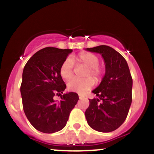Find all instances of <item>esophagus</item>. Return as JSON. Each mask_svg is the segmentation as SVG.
<instances>
[{"label":"esophagus","instance_id":"obj_1","mask_svg":"<svg viewBox=\"0 0 154 154\" xmlns=\"http://www.w3.org/2000/svg\"><path fill=\"white\" fill-rule=\"evenodd\" d=\"M79 98H80V99H83V96L81 95V94H79Z\"/></svg>","mask_w":154,"mask_h":154}]
</instances>
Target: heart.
Segmentation results:
<instances>
[{
    "label": "heart",
    "instance_id": "heart-1",
    "mask_svg": "<svg viewBox=\"0 0 154 154\" xmlns=\"http://www.w3.org/2000/svg\"><path fill=\"white\" fill-rule=\"evenodd\" d=\"M73 61L86 66L87 70L85 74V77H86L84 79H72L68 82V88L69 91L73 92L83 94L92 88L94 84V80L97 83L101 80L103 69L99 66L100 60L97 55L88 52H82L72 58L68 57L63 61L60 68V76L64 80H70L74 74Z\"/></svg>",
    "mask_w": 154,
    "mask_h": 154
}]
</instances>
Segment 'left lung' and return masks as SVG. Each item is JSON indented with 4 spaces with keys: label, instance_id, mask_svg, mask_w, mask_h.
<instances>
[{
    "label": "left lung",
    "instance_id": "obj_1",
    "mask_svg": "<svg viewBox=\"0 0 154 154\" xmlns=\"http://www.w3.org/2000/svg\"><path fill=\"white\" fill-rule=\"evenodd\" d=\"M86 51L101 54L106 69L101 83L92 91L97 98L89 99L85 112L87 122L97 131H114L125 122L132 103L133 79L128 65L122 54L109 46Z\"/></svg>",
    "mask_w": 154,
    "mask_h": 154
}]
</instances>
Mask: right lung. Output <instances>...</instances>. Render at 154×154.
I'll use <instances>...</instances> for the list:
<instances>
[{
    "label": "right lung",
    "mask_w": 154,
    "mask_h": 154,
    "mask_svg": "<svg viewBox=\"0 0 154 154\" xmlns=\"http://www.w3.org/2000/svg\"><path fill=\"white\" fill-rule=\"evenodd\" d=\"M71 49L47 47L35 53L23 70L21 94L23 109L30 124L40 132L53 133L66 125L70 112L79 100L78 94H63L66 85L60 74L62 63ZM60 96L56 102L53 97Z\"/></svg>",
    "instance_id": "1"
}]
</instances>
